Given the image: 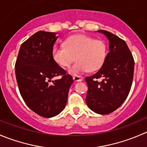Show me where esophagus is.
<instances>
[{"mask_svg": "<svg viewBox=\"0 0 147 147\" xmlns=\"http://www.w3.org/2000/svg\"><path fill=\"white\" fill-rule=\"evenodd\" d=\"M73 80L75 81V82H79V81H82L83 80V78L81 76H78V75H74L73 77Z\"/></svg>", "mask_w": 147, "mask_h": 147, "instance_id": "esophagus-1", "label": "esophagus"}]
</instances>
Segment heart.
I'll use <instances>...</instances> for the list:
<instances>
[{
  "label": "heart",
  "instance_id": "b5f03b06",
  "mask_svg": "<svg viewBox=\"0 0 147 147\" xmlns=\"http://www.w3.org/2000/svg\"><path fill=\"white\" fill-rule=\"evenodd\" d=\"M108 54V47L102 40L85 34H75L67 38L64 46H56L52 50L55 62L62 67H68L72 75H78L86 71L95 72L103 65Z\"/></svg>",
  "mask_w": 147,
  "mask_h": 147
}]
</instances>
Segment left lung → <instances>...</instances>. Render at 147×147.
Instances as JSON below:
<instances>
[{
    "instance_id": "8db88e82",
    "label": "left lung",
    "mask_w": 147,
    "mask_h": 147,
    "mask_svg": "<svg viewBox=\"0 0 147 147\" xmlns=\"http://www.w3.org/2000/svg\"><path fill=\"white\" fill-rule=\"evenodd\" d=\"M98 31L108 38L109 52L102 67L85 78L88 88L85 100L92 111L104 115L116 111L128 97L133 82L134 60L124 40L105 30Z\"/></svg>"
}]
</instances>
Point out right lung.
Instances as JSON below:
<instances>
[{"label": "right lung", "instance_id": "obj_1", "mask_svg": "<svg viewBox=\"0 0 147 147\" xmlns=\"http://www.w3.org/2000/svg\"><path fill=\"white\" fill-rule=\"evenodd\" d=\"M57 37L54 32L35 33L21 45L15 64L16 78L23 99L30 109L45 118L57 116L65 108L73 82L72 76L52 56ZM57 76H61L60 79L51 80Z\"/></svg>", "mask_w": 147, "mask_h": 147}]
</instances>
